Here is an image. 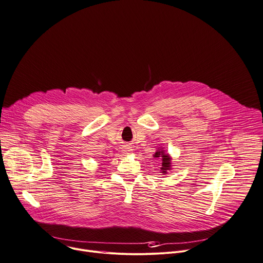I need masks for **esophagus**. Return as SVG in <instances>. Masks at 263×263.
I'll return each instance as SVG.
<instances>
[{
  "label": "esophagus",
  "instance_id": "34e87169",
  "mask_svg": "<svg viewBox=\"0 0 263 263\" xmlns=\"http://www.w3.org/2000/svg\"><path fill=\"white\" fill-rule=\"evenodd\" d=\"M132 152H133V149H132L131 147H129V146H124L123 149H122V153H123L124 155H129V154H131Z\"/></svg>",
  "mask_w": 263,
  "mask_h": 263
}]
</instances>
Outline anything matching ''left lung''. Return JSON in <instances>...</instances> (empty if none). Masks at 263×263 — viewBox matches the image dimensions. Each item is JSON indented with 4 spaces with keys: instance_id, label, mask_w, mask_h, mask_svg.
Here are the masks:
<instances>
[{
    "instance_id": "left-lung-1",
    "label": "left lung",
    "mask_w": 263,
    "mask_h": 263,
    "mask_svg": "<svg viewBox=\"0 0 263 263\" xmlns=\"http://www.w3.org/2000/svg\"><path fill=\"white\" fill-rule=\"evenodd\" d=\"M154 158H161V173L163 176H166L168 171L171 170V157L169 154L165 153L163 147H159V149H156V153L154 155Z\"/></svg>"
}]
</instances>
